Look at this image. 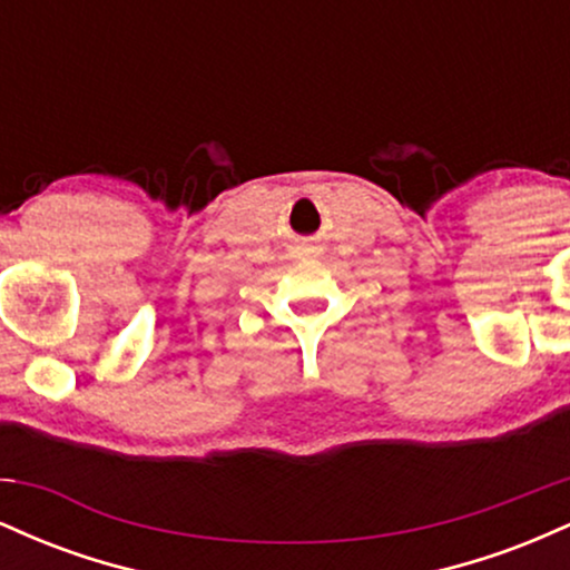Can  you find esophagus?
<instances>
[{"label":"esophagus","mask_w":570,"mask_h":570,"mask_svg":"<svg viewBox=\"0 0 570 570\" xmlns=\"http://www.w3.org/2000/svg\"><path fill=\"white\" fill-rule=\"evenodd\" d=\"M297 254H303V257H316L318 246L316 244H303V246H297Z\"/></svg>","instance_id":"obj_1"}]
</instances>
